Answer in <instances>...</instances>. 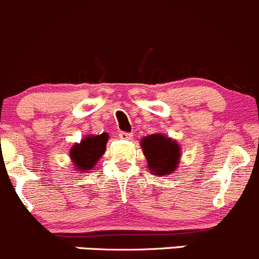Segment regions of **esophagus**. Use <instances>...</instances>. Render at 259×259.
Returning <instances> with one entry per match:
<instances>
[{
    "label": "esophagus",
    "mask_w": 259,
    "mask_h": 259,
    "mask_svg": "<svg viewBox=\"0 0 259 259\" xmlns=\"http://www.w3.org/2000/svg\"><path fill=\"white\" fill-rule=\"evenodd\" d=\"M119 138H121V140H132V138H133V133L121 132V133H119Z\"/></svg>",
    "instance_id": "esophagus-1"
}]
</instances>
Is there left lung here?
<instances>
[{
  "instance_id": "1",
  "label": "left lung",
  "mask_w": 259,
  "mask_h": 259,
  "mask_svg": "<svg viewBox=\"0 0 259 259\" xmlns=\"http://www.w3.org/2000/svg\"><path fill=\"white\" fill-rule=\"evenodd\" d=\"M141 148L147 161L148 170L154 176H169L178 168L181 146L163 133H153L141 140Z\"/></svg>"
}]
</instances>
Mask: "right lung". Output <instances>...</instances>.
<instances>
[{
  "instance_id": "add662e5",
  "label": "right lung",
  "mask_w": 259,
  "mask_h": 259,
  "mask_svg": "<svg viewBox=\"0 0 259 259\" xmlns=\"http://www.w3.org/2000/svg\"><path fill=\"white\" fill-rule=\"evenodd\" d=\"M108 138V133L103 132L101 135H89L82 138L79 143H74L70 151L73 168L78 172L90 173L105 154Z\"/></svg>"
}]
</instances>
